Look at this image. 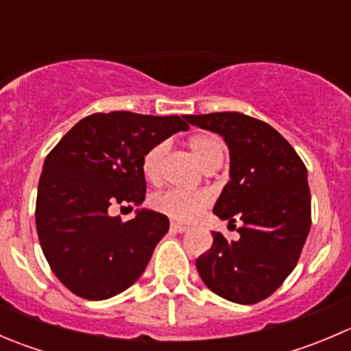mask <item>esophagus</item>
<instances>
[{"label":"esophagus","mask_w":351,"mask_h":351,"mask_svg":"<svg viewBox=\"0 0 351 351\" xmlns=\"http://www.w3.org/2000/svg\"><path fill=\"white\" fill-rule=\"evenodd\" d=\"M169 229H171L173 232H186L189 231V226H183V224H178V222H171V226H169Z\"/></svg>","instance_id":"34e87169"}]
</instances>
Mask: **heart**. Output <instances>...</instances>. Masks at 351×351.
I'll list each match as a JSON object with an SVG mask.
<instances>
[{
    "mask_svg": "<svg viewBox=\"0 0 351 351\" xmlns=\"http://www.w3.org/2000/svg\"><path fill=\"white\" fill-rule=\"evenodd\" d=\"M189 149L197 159L198 165L208 171L222 165L224 159V144L215 134H197L189 141ZM168 154V144L159 143L147 151L143 159V173L149 182L158 183L161 180L162 165ZM153 204L162 214L176 221H193L208 204L210 197L205 192L186 193L180 190H166L153 198Z\"/></svg>",
    "mask_w": 351,
    "mask_h": 351,
    "instance_id": "heart-1",
    "label": "heart"
}]
</instances>
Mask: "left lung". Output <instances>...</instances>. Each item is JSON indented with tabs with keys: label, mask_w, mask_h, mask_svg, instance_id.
<instances>
[{
	"label": "left lung",
	"mask_w": 351,
	"mask_h": 351,
	"mask_svg": "<svg viewBox=\"0 0 351 351\" xmlns=\"http://www.w3.org/2000/svg\"><path fill=\"white\" fill-rule=\"evenodd\" d=\"M186 120L224 137L231 180L214 214L243 222L238 241L212 232V247L197 258L198 275L212 292L231 302L256 304L292 274L309 234L307 169L274 127L253 117L219 112Z\"/></svg>",
	"instance_id": "8db88e82"
}]
</instances>
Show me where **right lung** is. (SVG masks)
Masks as SVG:
<instances>
[{
    "label": "right lung",
    "mask_w": 351,
    "mask_h": 351,
    "mask_svg": "<svg viewBox=\"0 0 351 351\" xmlns=\"http://www.w3.org/2000/svg\"><path fill=\"white\" fill-rule=\"evenodd\" d=\"M183 119L93 113L45 158L35 205L38 241L54 275L73 293L110 299L146 270L156 244L168 232V217L137 208L136 217L122 222L110 217L108 208L143 204L144 156L173 134L189 130Z\"/></svg>",
    "instance_id": "add662e5"
}]
</instances>
